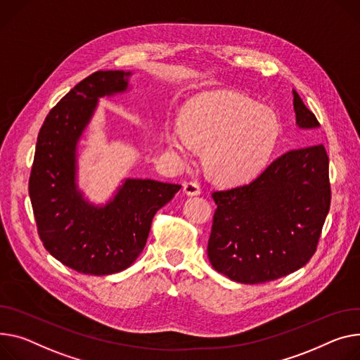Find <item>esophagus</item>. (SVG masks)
<instances>
[{"mask_svg":"<svg viewBox=\"0 0 360 360\" xmlns=\"http://www.w3.org/2000/svg\"><path fill=\"white\" fill-rule=\"evenodd\" d=\"M184 194L188 197H195L201 194V188L197 182H185L184 184Z\"/></svg>","mask_w":360,"mask_h":360,"instance_id":"esophagus-1","label":"esophagus"}]
</instances>
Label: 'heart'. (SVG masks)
Wrapping results in <instances>:
<instances>
[{
	"instance_id": "b5f03b06",
	"label": "heart",
	"mask_w": 360,
	"mask_h": 360,
	"mask_svg": "<svg viewBox=\"0 0 360 360\" xmlns=\"http://www.w3.org/2000/svg\"><path fill=\"white\" fill-rule=\"evenodd\" d=\"M276 137L275 114L233 91L197 95L185 105L181 126L165 130L167 150L179 159L193 158L197 146H205V169L227 184L253 176L269 158Z\"/></svg>"
}]
</instances>
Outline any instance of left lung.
Segmentation results:
<instances>
[{
  "label": "left lung",
  "mask_w": 360,
  "mask_h": 360,
  "mask_svg": "<svg viewBox=\"0 0 360 360\" xmlns=\"http://www.w3.org/2000/svg\"><path fill=\"white\" fill-rule=\"evenodd\" d=\"M300 129L320 123L292 89ZM208 240L212 268L240 283L290 275L313 257L330 210L328 156L323 145L286 152L250 184L212 193Z\"/></svg>",
  "instance_id": "left-lung-1"
}]
</instances>
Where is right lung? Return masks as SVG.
I'll return each mask as SVG.
<instances>
[{
	"instance_id": "1",
	"label": "right lung",
	"mask_w": 360,
	"mask_h": 360,
	"mask_svg": "<svg viewBox=\"0 0 360 360\" xmlns=\"http://www.w3.org/2000/svg\"><path fill=\"white\" fill-rule=\"evenodd\" d=\"M131 72L98 70L72 88L39 131L29 181L37 231L55 259L77 272L127 269L146 246L153 215L181 185L127 178L103 205L89 202L77 182L78 146L98 100L130 89Z\"/></svg>"
}]
</instances>
